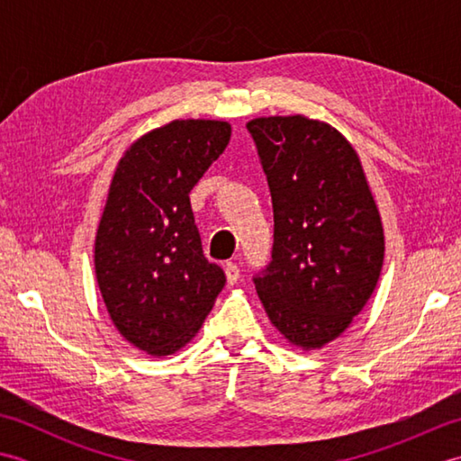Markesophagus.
Wrapping results in <instances>:
<instances>
[{"label":"esophagus","mask_w":461,"mask_h":461,"mask_svg":"<svg viewBox=\"0 0 461 461\" xmlns=\"http://www.w3.org/2000/svg\"><path fill=\"white\" fill-rule=\"evenodd\" d=\"M223 269H225V277H228L230 285H233V283L240 281V267L236 266V263L228 261V263H225V266H223Z\"/></svg>","instance_id":"obj_1"}]
</instances>
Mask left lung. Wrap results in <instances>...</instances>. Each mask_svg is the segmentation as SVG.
<instances>
[{
	"label": "left lung",
	"mask_w": 461,
	"mask_h": 461,
	"mask_svg": "<svg viewBox=\"0 0 461 461\" xmlns=\"http://www.w3.org/2000/svg\"><path fill=\"white\" fill-rule=\"evenodd\" d=\"M273 202L271 261L258 295L277 330L321 348L366 305L384 261V231L355 149L327 122H248Z\"/></svg>",
	"instance_id": "obj_1"
}]
</instances>
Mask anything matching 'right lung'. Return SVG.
Instances as JSON below:
<instances>
[{
  "instance_id": "right-lung-1",
  "label": "right lung",
  "mask_w": 461,
  "mask_h": 461,
  "mask_svg": "<svg viewBox=\"0 0 461 461\" xmlns=\"http://www.w3.org/2000/svg\"><path fill=\"white\" fill-rule=\"evenodd\" d=\"M221 121H172L136 140L113 176L95 271L121 335L154 357L188 342L225 285L203 258L190 192L230 142Z\"/></svg>"
}]
</instances>
